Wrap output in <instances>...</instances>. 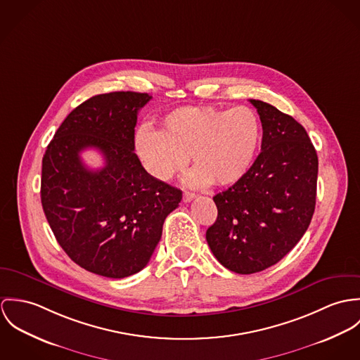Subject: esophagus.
<instances>
[{"label": "esophagus", "mask_w": 360, "mask_h": 360, "mask_svg": "<svg viewBox=\"0 0 360 360\" xmlns=\"http://www.w3.org/2000/svg\"><path fill=\"white\" fill-rule=\"evenodd\" d=\"M196 193H192V192H185L184 193V201L185 202H189V201H192L193 199H196Z\"/></svg>", "instance_id": "34e87169"}]
</instances>
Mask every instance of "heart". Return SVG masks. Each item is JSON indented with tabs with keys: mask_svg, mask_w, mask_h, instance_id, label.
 I'll return each instance as SVG.
<instances>
[{
	"mask_svg": "<svg viewBox=\"0 0 360 360\" xmlns=\"http://www.w3.org/2000/svg\"><path fill=\"white\" fill-rule=\"evenodd\" d=\"M261 141V122L247 106L229 110L185 106L161 121L159 131L142 127L136 150L146 169L159 181L184 171L189 158L196 169L191 182L228 186L250 169Z\"/></svg>",
	"mask_w": 360,
	"mask_h": 360,
	"instance_id": "1",
	"label": "heart"
}]
</instances>
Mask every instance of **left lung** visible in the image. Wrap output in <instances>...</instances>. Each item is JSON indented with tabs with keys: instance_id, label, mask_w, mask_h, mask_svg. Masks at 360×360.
<instances>
[{
	"instance_id": "1",
	"label": "left lung",
	"mask_w": 360,
	"mask_h": 360,
	"mask_svg": "<svg viewBox=\"0 0 360 360\" xmlns=\"http://www.w3.org/2000/svg\"><path fill=\"white\" fill-rule=\"evenodd\" d=\"M250 102L262 124L261 153L240 181L212 198L218 217L205 233L215 258L240 275L278 264L304 236L319 164L298 121L266 102Z\"/></svg>"
}]
</instances>
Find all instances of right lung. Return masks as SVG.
<instances>
[{
	"instance_id": "add662e5",
	"label": "right lung",
	"mask_w": 360,
	"mask_h": 360,
	"mask_svg": "<svg viewBox=\"0 0 360 360\" xmlns=\"http://www.w3.org/2000/svg\"><path fill=\"white\" fill-rule=\"evenodd\" d=\"M152 96L119 91L82 102L60 124L42 158L41 202L65 252L95 275L122 279L142 271L182 192L153 178L135 149L139 109ZM94 147L105 165L80 160Z\"/></svg>"
}]
</instances>
